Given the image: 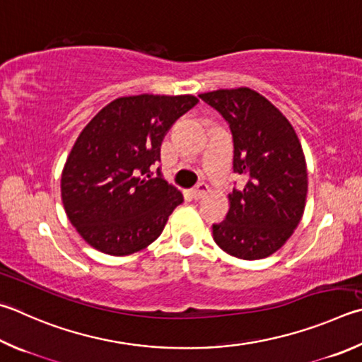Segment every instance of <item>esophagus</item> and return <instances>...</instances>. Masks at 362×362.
<instances>
[{
    "label": "esophagus",
    "mask_w": 362,
    "mask_h": 362,
    "mask_svg": "<svg viewBox=\"0 0 362 362\" xmlns=\"http://www.w3.org/2000/svg\"><path fill=\"white\" fill-rule=\"evenodd\" d=\"M207 192H209V187H207L204 182H201V183H198V185H196V188L192 189V196H193L194 199H199V198H202V196L206 194Z\"/></svg>",
    "instance_id": "34e87169"
}]
</instances>
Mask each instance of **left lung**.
<instances>
[{"instance_id":"left-lung-1","label":"left lung","mask_w":362,"mask_h":362,"mask_svg":"<svg viewBox=\"0 0 362 362\" xmlns=\"http://www.w3.org/2000/svg\"><path fill=\"white\" fill-rule=\"evenodd\" d=\"M199 98L218 110L233 133V169L245 179L228 194L225 220L212 225L215 244L239 259H262L285 245L304 215L307 164L288 118L248 87Z\"/></svg>"}]
</instances>
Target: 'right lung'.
Returning <instances> with one entry per match:
<instances>
[{
    "label": "right lung",
    "instance_id": "1",
    "mask_svg": "<svg viewBox=\"0 0 362 362\" xmlns=\"http://www.w3.org/2000/svg\"><path fill=\"white\" fill-rule=\"evenodd\" d=\"M193 95H136L104 106L72 146L62 173V201L88 245L112 256L147 248L160 238L182 193L150 166L164 134L196 106Z\"/></svg>",
    "mask_w": 362,
    "mask_h": 362
}]
</instances>
